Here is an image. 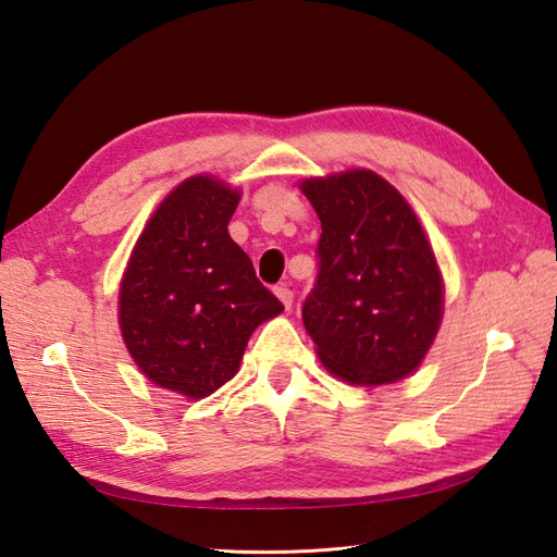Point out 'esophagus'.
<instances>
[{"label": "esophagus", "mask_w": 557, "mask_h": 557, "mask_svg": "<svg viewBox=\"0 0 557 557\" xmlns=\"http://www.w3.org/2000/svg\"><path fill=\"white\" fill-rule=\"evenodd\" d=\"M275 294H277V299L285 304V309H292V301H294V292L287 287V285H280V287H275Z\"/></svg>", "instance_id": "esophagus-1"}]
</instances>
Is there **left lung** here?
<instances>
[{
	"label": "left lung",
	"instance_id": "8db88e82",
	"mask_svg": "<svg viewBox=\"0 0 557 557\" xmlns=\"http://www.w3.org/2000/svg\"><path fill=\"white\" fill-rule=\"evenodd\" d=\"M321 218L301 318L327 371L354 385L407 377L443 315L431 244L397 188L369 170L301 184Z\"/></svg>",
	"mask_w": 557,
	"mask_h": 557
}]
</instances>
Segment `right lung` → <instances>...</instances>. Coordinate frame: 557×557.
Instances as JSON below:
<instances>
[{"instance_id":"add662e5","label":"right lung","mask_w":557,"mask_h":557,"mask_svg":"<svg viewBox=\"0 0 557 557\" xmlns=\"http://www.w3.org/2000/svg\"><path fill=\"white\" fill-rule=\"evenodd\" d=\"M239 191L191 176L162 200L122 280L120 325L138 369L186 397H208L239 369L246 342L285 306L256 277L227 224Z\"/></svg>"}]
</instances>
